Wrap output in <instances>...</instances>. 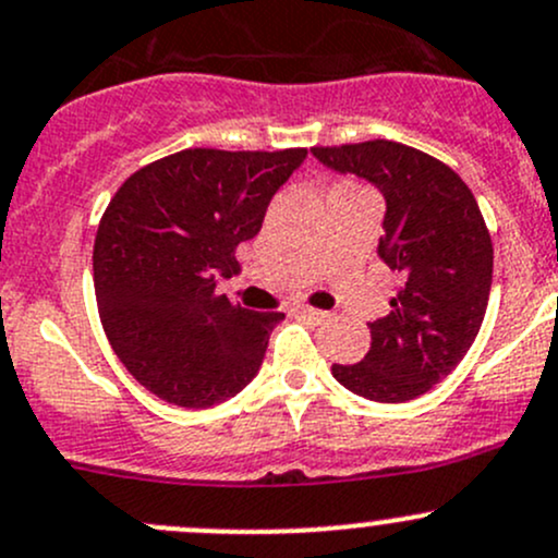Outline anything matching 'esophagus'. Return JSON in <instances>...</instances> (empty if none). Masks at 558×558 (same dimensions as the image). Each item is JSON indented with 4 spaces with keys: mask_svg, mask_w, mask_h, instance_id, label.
I'll return each instance as SVG.
<instances>
[{
    "mask_svg": "<svg viewBox=\"0 0 558 558\" xmlns=\"http://www.w3.org/2000/svg\"><path fill=\"white\" fill-rule=\"evenodd\" d=\"M294 310H296L299 315H302V318H310V320H324L326 318V313H320V310L310 307V304H294Z\"/></svg>",
    "mask_w": 558,
    "mask_h": 558,
    "instance_id": "esophagus-1",
    "label": "esophagus"
}]
</instances>
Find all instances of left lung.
Instances as JSON below:
<instances>
[{"instance_id":"obj_1","label":"left lung","mask_w":558,"mask_h":558,"mask_svg":"<svg viewBox=\"0 0 558 558\" xmlns=\"http://www.w3.org/2000/svg\"><path fill=\"white\" fill-rule=\"evenodd\" d=\"M313 155L383 192L379 256L401 275L390 313L368 324V353L333 363V379L368 401H412L454 372L484 320L495 259L484 216L465 181L414 146L374 138Z\"/></svg>"}]
</instances>
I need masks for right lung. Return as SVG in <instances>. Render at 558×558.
<instances>
[{"label": "right lung", "mask_w": 558, "mask_h": 558, "mask_svg": "<svg viewBox=\"0 0 558 558\" xmlns=\"http://www.w3.org/2000/svg\"><path fill=\"white\" fill-rule=\"evenodd\" d=\"M307 149H181L128 175L93 245L98 315L117 357L162 401L205 409L256 377L283 313L216 291Z\"/></svg>", "instance_id": "right-lung-1"}]
</instances>
